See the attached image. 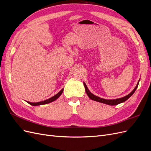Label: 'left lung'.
Listing matches in <instances>:
<instances>
[{"label":"left lung","mask_w":151,"mask_h":151,"mask_svg":"<svg viewBox=\"0 0 151 151\" xmlns=\"http://www.w3.org/2000/svg\"><path fill=\"white\" fill-rule=\"evenodd\" d=\"M84 87H85V90H86V92L87 93V94H88V96H89V98L92 99V100H94V101H98V102H100V103H104V104H109V105H116V104H120L121 103H123L126 100H127L128 99H129L131 96L134 93L135 90L137 89V88L138 87V85H139V82L137 84L136 87L134 88V89L132 91V92L129 94L128 95L125 96L123 97V98H118V99H103V98H99L98 96H96L94 95L93 94L91 93L89 90L88 89V87H87L86 84L84 83Z\"/></svg>","instance_id":"left-lung-1"}]
</instances>
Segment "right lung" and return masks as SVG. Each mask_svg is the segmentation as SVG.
Instances as JSON below:
<instances>
[{"instance_id":"add662e5","label":"right lung","mask_w":151,"mask_h":151,"mask_svg":"<svg viewBox=\"0 0 151 151\" xmlns=\"http://www.w3.org/2000/svg\"><path fill=\"white\" fill-rule=\"evenodd\" d=\"M63 91V89H62L60 91V92H58L56 95H55L54 96L48 99L45 100V101H40V102H37V103H31V102L27 101V103H28L29 104L32 105V106H38V105H41V104H45L50 103L51 102H53V101H55V100H56L57 98H58L59 96H60L62 94Z\"/></svg>"}]
</instances>
